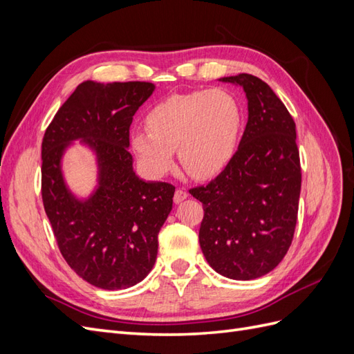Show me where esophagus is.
<instances>
[{
    "instance_id": "1",
    "label": "esophagus",
    "mask_w": 354,
    "mask_h": 354,
    "mask_svg": "<svg viewBox=\"0 0 354 354\" xmlns=\"http://www.w3.org/2000/svg\"><path fill=\"white\" fill-rule=\"evenodd\" d=\"M187 198V192H186V189H183V187H178L177 190H176V194H174V202L176 203H180L181 201H185Z\"/></svg>"
}]
</instances>
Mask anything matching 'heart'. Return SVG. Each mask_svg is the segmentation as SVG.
Returning a JSON list of instances; mask_svg holds the SVG:
<instances>
[{
    "instance_id": "heart-1",
    "label": "heart",
    "mask_w": 354,
    "mask_h": 354,
    "mask_svg": "<svg viewBox=\"0 0 354 354\" xmlns=\"http://www.w3.org/2000/svg\"><path fill=\"white\" fill-rule=\"evenodd\" d=\"M147 130L131 134V146L143 167L162 176L174 165V149L192 177L218 174L230 162L243 127V111L227 90L173 94L146 116Z\"/></svg>"
}]
</instances>
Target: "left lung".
<instances>
[{
  "instance_id": "left-lung-1",
  "label": "left lung",
  "mask_w": 354,
  "mask_h": 354,
  "mask_svg": "<svg viewBox=\"0 0 354 354\" xmlns=\"http://www.w3.org/2000/svg\"><path fill=\"white\" fill-rule=\"evenodd\" d=\"M221 81L243 87L248 122L226 168L189 194L203 207L199 243L208 264L251 281L272 272L294 238L301 192L295 122L260 78L239 73Z\"/></svg>"
}]
</instances>
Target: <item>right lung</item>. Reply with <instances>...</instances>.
I'll return each mask as SVG.
<instances>
[{
	"label": "right lung",
	"instance_id": "add662e5",
	"mask_svg": "<svg viewBox=\"0 0 354 354\" xmlns=\"http://www.w3.org/2000/svg\"><path fill=\"white\" fill-rule=\"evenodd\" d=\"M153 90L145 81H85L42 138L41 195L57 246L75 273L102 289H125L145 279L173 208L176 187L138 178L128 152L133 116ZM77 138L95 149L101 167L100 187L84 203L68 194L59 169L62 151Z\"/></svg>",
	"mask_w": 354,
	"mask_h": 354
}]
</instances>
